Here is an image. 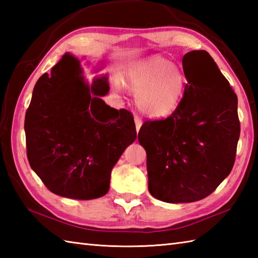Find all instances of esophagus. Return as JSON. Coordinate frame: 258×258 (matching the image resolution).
I'll return each mask as SVG.
<instances>
[{
    "label": "esophagus",
    "instance_id": "1",
    "mask_svg": "<svg viewBox=\"0 0 258 258\" xmlns=\"http://www.w3.org/2000/svg\"><path fill=\"white\" fill-rule=\"evenodd\" d=\"M134 122H135V127H136V131H140V128H141V126H142V118L140 117V116H138V115H135L134 116Z\"/></svg>",
    "mask_w": 258,
    "mask_h": 258
}]
</instances>
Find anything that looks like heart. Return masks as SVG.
I'll return each mask as SVG.
<instances>
[{
	"label": "heart",
	"mask_w": 258,
	"mask_h": 258,
	"mask_svg": "<svg viewBox=\"0 0 258 258\" xmlns=\"http://www.w3.org/2000/svg\"><path fill=\"white\" fill-rule=\"evenodd\" d=\"M124 82L138 94L136 102L141 111L154 117L173 113L179 105L185 89L183 73L161 56L132 65L126 71Z\"/></svg>",
	"instance_id": "heart-1"
}]
</instances>
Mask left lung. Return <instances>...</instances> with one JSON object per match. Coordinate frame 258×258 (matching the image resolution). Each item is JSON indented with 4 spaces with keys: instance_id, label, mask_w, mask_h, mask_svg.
Instances as JSON below:
<instances>
[{
    "instance_id": "1",
    "label": "left lung",
    "mask_w": 258,
    "mask_h": 258,
    "mask_svg": "<svg viewBox=\"0 0 258 258\" xmlns=\"http://www.w3.org/2000/svg\"><path fill=\"white\" fill-rule=\"evenodd\" d=\"M182 63L187 84L179 105L139 132L150 193L173 204L201 201L217 188L234 166L240 133L237 96L210 54L191 51Z\"/></svg>"
}]
</instances>
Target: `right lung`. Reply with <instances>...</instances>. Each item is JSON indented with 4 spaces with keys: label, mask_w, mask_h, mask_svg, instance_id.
Here are the masks:
<instances>
[{
    "label": "right lung",
    "mask_w": 258,
    "mask_h": 258,
    "mask_svg": "<svg viewBox=\"0 0 258 258\" xmlns=\"http://www.w3.org/2000/svg\"><path fill=\"white\" fill-rule=\"evenodd\" d=\"M108 91L106 75L89 85L70 53L37 80L25 114L26 155L52 193L94 200L108 191L112 168L136 139L132 113L101 98Z\"/></svg>",
    "instance_id": "1"
}]
</instances>
